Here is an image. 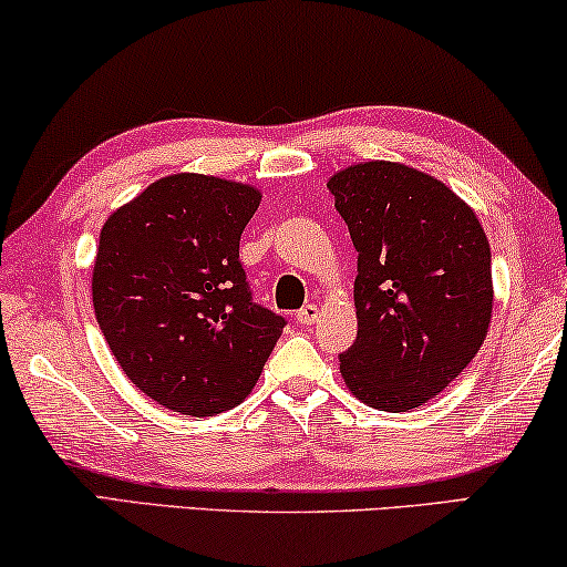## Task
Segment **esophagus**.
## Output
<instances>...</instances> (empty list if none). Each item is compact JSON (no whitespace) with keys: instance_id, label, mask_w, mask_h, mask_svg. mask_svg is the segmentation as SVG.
<instances>
[{"instance_id":"obj_1","label":"esophagus","mask_w":567,"mask_h":567,"mask_svg":"<svg viewBox=\"0 0 567 567\" xmlns=\"http://www.w3.org/2000/svg\"><path fill=\"white\" fill-rule=\"evenodd\" d=\"M316 318H318V306H313V302H308V306H302L298 310L295 321L302 323V326H310V323H316Z\"/></svg>"}]
</instances>
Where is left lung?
<instances>
[{
	"label": "left lung",
	"mask_w": 567,
	"mask_h": 567,
	"mask_svg": "<svg viewBox=\"0 0 567 567\" xmlns=\"http://www.w3.org/2000/svg\"><path fill=\"white\" fill-rule=\"evenodd\" d=\"M357 249V339L347 388L380 411H411L473 362L493 313L491 246L450 187L393 162L329 179Z\"/></svg>",
	"instance_id": "1"
}]
</instances>
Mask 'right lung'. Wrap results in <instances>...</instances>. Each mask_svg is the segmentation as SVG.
<instances>
[{
    "instance_id": "obj_1",
    "label": "right lung",
    "mask_w": 567,
    "mask_h": 567,
    "mask_svg": "<svg viewBox=\"0 0 567 567\" xmlns=\"http://www.w3.org/2000/svg\"><path fill=\"white\" fill-rule=\"evenodd\" d=\"M259 200L251 185L172 174L102 226L94 316L127 380L164 409H234L280 339L285 318L254 302L238 261Z\"/></svg>"
}]
</instances>
